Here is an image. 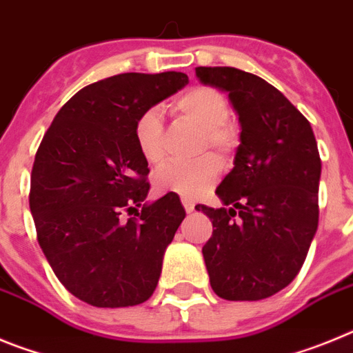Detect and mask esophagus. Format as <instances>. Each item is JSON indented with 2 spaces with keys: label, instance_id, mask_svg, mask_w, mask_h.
Returning a JSON list of instances; mask_svg holds the SVG:
<instances>
[{
  "label": "esophagus",
  "instance_id": "1",
  "mask_svg": "<svg viewBox=\"0 0 353 353\" xmlns=\"http://www.w3.org/2000/svg\"><path fill=\"white\" fill-rule=\"evenodd\" d=\"M182 205H183V208H185L187 214H191V212L194 210V201H192V199L182 198Z\"/></svg>",
  "mask_w": 353,
  "mask_h": 353
}]
</instances>
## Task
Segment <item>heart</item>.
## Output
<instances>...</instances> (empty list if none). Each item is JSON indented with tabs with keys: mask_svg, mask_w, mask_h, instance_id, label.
<instances>
[{
	"mask_svg": "<svg viewBox=\"0 0 353 353\" xmlns=\"http://www.w3.org/2000/svg\"><path fill=\"white\" fill-rule=\"evenodd\" d=\"M171 113L201 129L199 152L212 148L219 157H230L240 143L235 121L230 120V104L221 90L214 86H192L180 93L170 105ZM134 141L139 154L150 164H161L166 155L164 120L157 108L146 109L134 123ZM221 173V164L214 155H205L194 162H171L155 173L157 192H173L183 198H198L214 187Z\"/></svg>",
	"mask_w": 353,
	"mask_h": 353,
	"instance_id": "obj_1",
	"label": "heart"
}]
</instances>
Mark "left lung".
Returning <instances> with one entry per match:
<instances>
[{
  "label": "left lung",
  "mask_w": 353,
  "mask_h": 353,
  "mask_svg": "<svg viewBox=\"0 0 353 353\" xmlns=\"http://www.w3.org/2000/svg\"><path fill=\"white\" fill-rule=\"evenodd\" d=\"M196 76L228 92L242 129L235 168L215 191L224 207H196L214 226L203 245L212 290L226 301H261L295 279L316 233V139L261 77L233 67H198Z\"/></svg>",
  "instance_id": "obj_1"
}]
</instances>
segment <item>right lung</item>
Returning a JSON list of instances; mask_svg holds the SVG:
<instances>
[{
	"label": "right lung",
	"mask_w": 353,
	"mask_h": 353,
	"mask_svg": "<svg viewBox=\"0 0 353 353\" xmlns=\"http://www.w3.org/2000/svg\"><path fill=\"white\" fill-rule=\"evenodd\" d=\"M187 83L182 72L97 81L72 97L43 134L30 187L37 240L61 285L86 304L138 305L157 286L185 210L173 192L141 205L150 170L134 123Z\"/></svg>",
	"instance_id": "right-lung-1"
}]
</instances>
